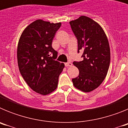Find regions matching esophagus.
Instances as JSON below:
<instances>
[{"instance_id":"esophagus-1","label":"esophagus","mask_w":128,"mask_h":128,"mask_svg":"<svg viewBox=\"0 0 128 128\" xmlns=\"http://www.w3.org/2000/svg\"><path fill=\"white\" fill-rule=\"evenodd\" d=\"M65 65L66 66H71L72 65V63L70 62H68V63H65Z\"/></svg>"}]
</instances>
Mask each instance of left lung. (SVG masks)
Instances as JSON below:
<instances>
[{
  "label": "left lung",
  "instance_id": "8db88e82",
  "mask_svg": "<svg viewBox=\"0 0 128 128\" xmlns=\"http://www.w3.org/2000/svg\"><path fill=\"white\" fill-rule=\"evenodd\" d=\"M78 40V52L82 50V61L74 62L79 69L77 78L72 79L76 88L89 92L97 88L107 75L110 63V48L102 28L85 16L70 22Z\"/></svg>",
  "mask_w": 128,
  "mask_h": 128
}]
</instances>
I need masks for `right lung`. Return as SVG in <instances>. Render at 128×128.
<instances>
[{
  "mask_svg": "<svg viewBox=\"0 0 128 128\" xmlns=\"http://www.w3.org/2000/svg\"><path fill=\"white\" fill-rule=\"evenodd\" d=\"M62 23L37 20L22 32L17 48L19 70L30 88L42 95L56 89L65 65L55 60L58 52L52 47Z\"/></svg>",
  "mask_w": 128,
  "mask_h": 128,
  "instance_id": "obj_1",
  "label": "right lung"
}]
</instances>
